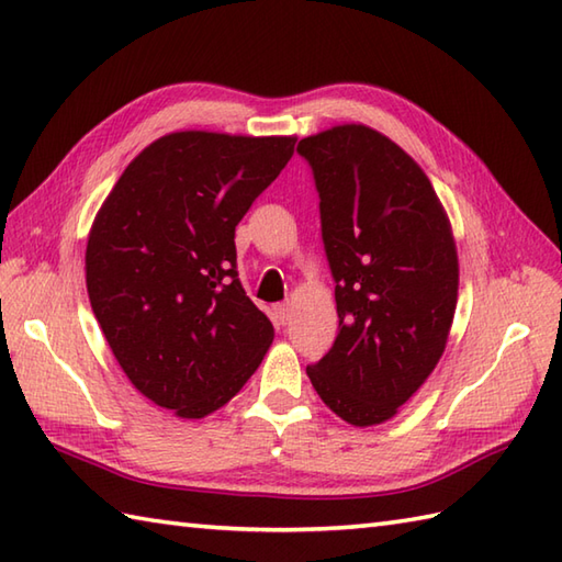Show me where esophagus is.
<instances>
[{
	"instance_id": "esophagus-1",
	"label": "esophagus",
	"mask_w": 562,
	"mask_h": 562,
	"mask_svg": "<svg viewBox=\"0 0 562 562\" xmlns=\"http://www.w3.org/2000/svg\"><path fill=\"white\" fill-rule=\"evenodd\" d=\"M274 314H278L280 326H288L292 321V306L290 304H278V306H274Z\"/></svg>"
}]
</instances>
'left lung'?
Wrapping results in <instances>:
<instances>
[{"label":"left lung","mask_w":562,"mask_h":562,"mask_svg":"<svg viewBox=\"0 0 562 562\" xmlns=\"http://www.w3.org/2000/svg\"><path fill=\"white\" fill-rule=\"evenodd\" d=\"M296 154L314 173L340 318L306 374L345 423H384L445 352L459 290L451 226L420 166L372 127L326 130Z\"/></svg>","instance_id":"8db88e82"}]
</instances>
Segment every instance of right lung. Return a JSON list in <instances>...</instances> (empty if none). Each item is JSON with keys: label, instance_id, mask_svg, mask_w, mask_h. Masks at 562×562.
Masks as SVG:
<instances>
[{"label": "right lung", "instance_id": "obj_1", "mask_svg": "<svg viewBox=\"0 0 562 562\" xmlns=\"http://www.w3.org/2000/svg\"><path fill=\"white\" fill-rule=\"evenodd\" d=\"M294 137L171 133L133 159L91 226L87 290L133 386L178 417L232 401L272 342L236 270V224Z\"/></svg>", "mask_w": 562, "mask_h": 562}]
</instances>
